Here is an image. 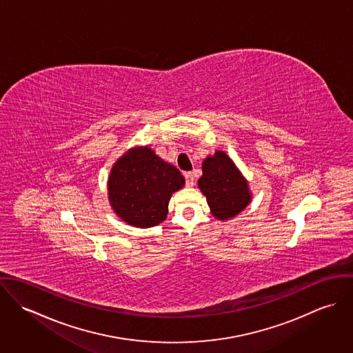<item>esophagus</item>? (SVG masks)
<instances>
[{
	"mask_svg": "<svg viewBox=\"0 0 353 353\" xmlns=\"http://www.w3.org/2000/svg\"><path fill=\"white\" fill-rule=\"evenodd\" d=\"M185 179H186V186L188 188H192V186H194V176H193V174L192 172H185Z\"/></svg>",
	"mask_w": 353,
	"mask_h": 353,
	"instance_id": "34e87169",
	"label": "esophagus"
}]
</instances>
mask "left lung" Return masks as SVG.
<instances>
[{
    "mask_svg": "<svg viewBox=\"0 0 353 353\" xmlns=\"http://www.w3.org/2000/svg\"><path fill=\"white\" fill-rule=\"evenodd\" d=\"M199 188L206 197L212 214L219 220L234 217L252 199L245 178L232 160L221 151L203 160Z\"/></svg>",
    "mask_w": 353,
    "mask_h": 353,
    "instance_id": "left-lung-1",
    "label": "left lung"
}]
</instances>
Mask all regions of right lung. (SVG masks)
<instances>
[{"instance_id": "1", "label": "right lung", "mask_w": 353, "mask_h": 353, "mask_svg": "<svg viewBox=\"0 0 353 353\" xmlns=\"http://www.w3.org/2000/svg\"><path fill=\"white\" fill-rule=\"evenodd\" d=\"M185 185L181 171L154 152L134 148L112 167L108 199L115 213L134 227H153L167 216L171 194Z\"/></svg>"}]
</instances>
